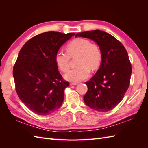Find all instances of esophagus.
<instances>
[{
  "instance_id": "34e87169",
  "label": "esophagus",
  "mask_w": 148,
  "mask_h": 148,
  "mask_svg": "<svg viewBox=\"0 0 148 148\" xmlns=\"http://www.w3.org/2000/svg\"><path fill=\"white\" fill-rule=\"evenodd\" d=\"M77 84H78L77 83H74V82H70V86H73V85H77Z\"/></svg>"
}]
</instances>
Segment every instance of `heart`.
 <instances>
[{"label": "heart", "mask_w": 148, "mask_h": 148, "mask_svg": "<svg viewBox=\"0 0 148 148\" xmlns=\"http://www.w3.org/2000/svg\"><path fill=\"white\" fill-rule=\"evenodd\" d=\"M66 51H58L55 56L56 64L63 72L69 69L70 57H78L77 62L78 66L69 70L64 76L69 81H82L89 77L90 69L96 70L101 64L102 53L100 47L87 39L77 38L72 40L66 45Z\"/></svg>", "instance_id": "heart-1"}]
</instances>
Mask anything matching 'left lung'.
Returning <instances> with one entry per match:
<instances>
[{"label":"left lung","instance_id":"left-lung-1","mask_svg":"<svg viewBox=\"0 0 148 148\" xmlns=\"http://www.w3.org/2000/svg\"><path fill=\"white\" fill-rule=\"evenodd\" d=\"M75 36L93 40L102 53L99 69L85 83V104L99 112L112 110L123 99L130 83L132 65L126 49L113 36L99 29L83 31Z\"/></svg>","mask_w":148,"mask_h":148}]
</instances>
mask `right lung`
I'll list each match as a JSON object with an SVG mask.
<instances>
[{"instance_id":"1","label":"right lung","mask_w":148,"mask_h":148,"mask_svg":"<svg viewBox=\"0 0 148 148\" xmlns=\"http://www.w3.org/2000/svg\"><path fill=\"white\" fill-rule=\"evenodd\" d=\"M75 34L48 31L31 38L21 49L13 69L15 90L21 102L36 114H51L63 102L69 83L58 70L55 56Z\"/></svg>"}]
</instances>
